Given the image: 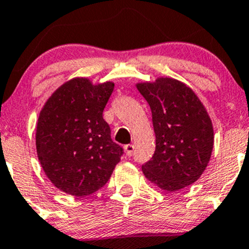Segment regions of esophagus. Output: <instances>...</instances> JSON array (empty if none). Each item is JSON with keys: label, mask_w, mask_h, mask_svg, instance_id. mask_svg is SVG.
<instances>
[{"label": "esophagus", "mask_w": 249, "mask_h": 249, "mask_svg": "<svg viewBox=\"0 0 249 249\" xmlns=\"http://www.w3.org/2000/svg\"><path fill=\"white\" fill-rule=\"evenodd\" d=\"M124 150H125V154H126V156H132L133 150H135V146L132 144H127L124 146Z\"/></svg>", "instance_id": "34e87169"}]
</instances>
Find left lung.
I'll return each mask as SVG.
<instances>
[{
    "label": "left lung",
    "mask_w": 249,
    "mask_h": 249,
    "mask_svg": "<svg viewBox=\"0 0 249 249\" xmlns=\"http://www.w3.org/2000/svg\"><path fill=\"white\" fill-rule=\"evenodd\" d=\"M149 104L156 148L143 174L161 190L174 191L197 181L208 167L213 148L210 116L197 94L184 82L158 77L136 85Z\"/></svg>",
    "instance_id": "8db88e82"
}]
</instances>
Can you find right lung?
Returning <instances> with one entry per match:
<instances>
[{
  "mask_svg": "<svg viewBox=\"0 0 249 249\" xmlns=\"http://www.w3.org/2000/svg\"><path fill=\"white\" fill-rule=\"evenodd\" d=\"M114 83L74 77L59 86L39 113L36 146L41 168L57 188L75 197L108 181L123 148L111 138L103 112Z\"/></svg>",
  "mask_w": 249,
  "mask_h": 249,
  "instance_id": "1",
  "label": "right lung"
}]
</instances>
